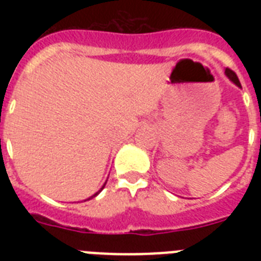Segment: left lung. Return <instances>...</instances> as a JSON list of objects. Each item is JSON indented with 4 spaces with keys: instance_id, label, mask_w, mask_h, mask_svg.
<instances>
[{
    "instance_id": "left-lung-1",
    "label": "left lung",
    "mask_w": 261,
    "mask_h": 261,
    "mask_svg": "<svg viewBox=\"0 0 261 261\" xmlns=\"http://www.w3.org/2000/svg\"><path fill=\"white\" fill-rule=\"evenodd\" d=\"M225 74L227 75V79L230 80L231 83H234L236 85H237V87L241 88V84H240V81H239V77L236 75L234 71L230 70V69H226V70H225Z\"/></svg>"
}]
</instances>
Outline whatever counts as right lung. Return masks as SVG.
Masks as SVG:
<instances>
[{"label":"right lung","instance_id":"add662e5","mask_svg":"<svg viewBox=\"0 0 261 261\" xmlns=\"http://www.w3.org/2000/svg\"><path fill=\"white\" fill-rule=\"evenodd\" d=\"M106 182H107V181H106ZM104 187H106V184H104V186H102V188H104ZM102 188H101V190H102ZM101 190L98 191V192H96V194H94V195H93V196H90V198H94V196H97V195H98V194H100V192H101ZM90 198H89V199H90Z\"/></svg>","mask_w":261,"mask_h":261}]
</instances>
